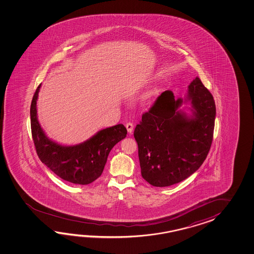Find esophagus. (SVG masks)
<instances>
[{
	"instance_id": "1",
	"label": "esophagus",
	"mask_w": 254,
	"mask_h": 254,
	"mask_svg": "<svg viewBox=\"0 0 254 254\" xmlns=\"http://www.w3.org/2000/svg\"><path fill=\"white\" fill-rule=\"evenodd\" d=\"M133 125L131 124V123H127L126 124V128H127V130H128V132H129V134L132 132V130H133Z\"/></svg>"
}]
</instances>
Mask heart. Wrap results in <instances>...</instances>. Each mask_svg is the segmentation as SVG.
<instances>
[{"label":"heart","mask_w":254,"mask_h":254,"mask_svg":"<svg viewBox=\"0 0 254 254\" xmlns=\"http://www.w3.org/2000/svg\"><path fill=\"white\" fill-rule=\"evenodd\" d=\"M155 96V92L154 91H148V92H144L141 97H140V103L142 104H148L151 102V100Z\"/></svg>","instance_id":"heart-1"}]
</instances>
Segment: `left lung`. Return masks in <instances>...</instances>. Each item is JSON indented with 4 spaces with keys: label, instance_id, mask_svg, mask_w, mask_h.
Returning a JSON list of instances; mask_svg holds the SVG:
<instances>
[{
    "label": "left lung",
    "instance_id": "1",
    "mask_svg": "<svg viewBox=\"0 0 254 254\" xmlns=\"http://www.w3.org/2000/svg\"><path fill=\"white\" fill-rule=\"evenodd\" d=\"M184 103L191 105L190 114L179 109ZM215 115L213 97L198 77L184 99L162 92L135 127L142 178L167 187L194 173L210 151Z\"/></svg>",
    "mask_w": 254,
    "mask_h": 254
}]
</instances>
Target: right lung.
I'll use <instances>...</instances> for the list:
<instances>
[{
    "instance_id": "add662e5",
    "label": "right lung",
    "mask_w": 254,
    "mask_h": 254,
    "mask_svg": "<svg viewBox=\"0 0 254 254\" xmlns=\"http://www.w3.org/2000/svg\"><path fill=\"white\" fill-rule=\"evenodd\" d=\"M41 85L33 95L30 110L32 135L40 160L64 181L81 185L92 184L102 175L110 151L125 139L127 129L124 125H117L99 130L80 144L61 145L49 139L39 123L36 103Z\"/></svg>"
}]
</instances>
